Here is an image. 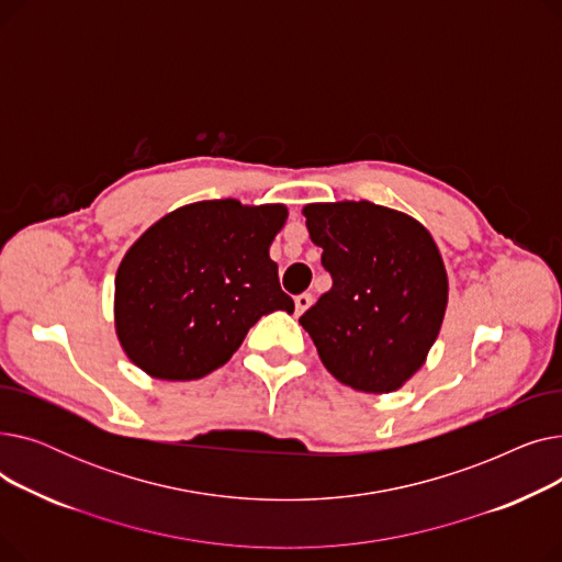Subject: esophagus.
Returning <instances> with one entry per match:
<instances>
[{"mask_svg": "<svg viewBox=\"0 0 562 562\" xmlns=\"http://www.w3.org/2000/svg\"><path fill=\"white\" fill-rule=\"evenodd\" d=\"M312 293H301V296H296V316H301V314H305L307 310H310V305H312Z\"/></svg>", "mask_w": 562, "mask_h": 562, "instance_id": "34e87169", "label": "esophagus"}]
</instances>
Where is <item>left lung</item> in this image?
<instances>
[{
	"label": "left lung",
	"mask_w": 562,
	"mask_h": 562,
	"mask_svg": "<svg viewBox=\"0 0 562 562\" xmlns=\"http://www.w3.org/2000/svg\"><path fill=\"white\" fill-rule=\"evenodd\" d=\"M333 289L301 316L318 358L344 385L401 390L428 358L449 303V276L432 234L369 200L303 206Z\"/></svg>",
	"instance_id": "left-lung-1"
}]
</instances>
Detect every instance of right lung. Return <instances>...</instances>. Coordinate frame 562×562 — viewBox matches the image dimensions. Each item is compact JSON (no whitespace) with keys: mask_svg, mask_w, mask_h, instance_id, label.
Wrapping results in <instances>:
<instances>
[{"mask_svg":"<svg viewBox=\"0 0 562 562\" xmlns=\"http://www.w3.org/2000/svg\"><path fill=\"white\" fill-rule=\"evenodd\" d=\"M284 204L202 200L147 227L115 273L113 321L125 356L159 380H198L223 367L248 330L293 312L269 248Z\"/></svg>","mask_w":562,"mask_h":562,"instance_id":"add662e5","label":"right lung"}]
</instances>
